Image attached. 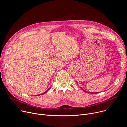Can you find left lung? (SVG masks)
Wrapping results in <instances>:
<instances>
[{
    "instance_id": "left-lung-1",
    "label": "left lung",
    "mask_w": 127,
    "mask_h": 127,
    "mask_svg": "<svg viewBox=\"0 0 127 127\" xmlns=\"http://www.w3.org/2000/svg\"><path fill=\"white\" fill-rule=\"evenodd\" d=\"M84 91V90H83ZM84 92H86L87 93V92H86L85 91H84ZM91 93V94H96V93H94V92H92V93H91V92H89V93Z\"/></svg>"
}]
</instances>
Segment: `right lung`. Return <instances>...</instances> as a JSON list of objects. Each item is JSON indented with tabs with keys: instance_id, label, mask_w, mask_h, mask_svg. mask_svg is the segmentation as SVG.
<instances>
[{
	"instance_id": "right-lung-1",
	"label": "right lung",
	"mask_w": 127,
	"mask_h": 127,
	"mask_svg": "<svg viewBox=\"0 0 127 127\" xmlns=\"http://www.w3.org/2000/svg\"><path fill=\"white\" fill-rule=\"evenodd\" d=\"M50 88H49V89H48V90H49V89H50ZM48 90H47V91H46V92H44V93H43V94H41V95H42V94H44V93H46V92H47V91H48ZM38 95V96H39V95Z\"/></svg>"
}]
</instances>
